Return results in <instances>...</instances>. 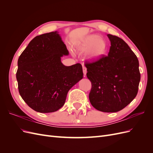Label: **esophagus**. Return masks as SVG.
Listing matches in <instances>:
<instances>
[{
  "mask_svg": "<svg viewBox=\"0 0 153 153\" xmlns=\"http://www.w3.org/2000/svg\"><path fill=\"white\" fill-rule=\"evenodd\" d=\"M83 73H84V75H86V74H87V68L84 66H83Z\"/></svg>",
  "mask_w": 153,
  "mask_h": 153,
  "instance_id": "obj_1",
  "label": "esophagus"
}]
</instances>
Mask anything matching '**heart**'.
Instances as JSON below:
<instances>
[{
    "instance_id": "obj_1",
    "label": "heart",
    "mask_w": 153,
    "mask_h": 153,
    "mask_svg": "<svg viewBox=\"0 0 153 153\" xmlns=\"http://www.w3.org/2000/svg\"><path fill=\"white\" fill-rule=\"evenodd\" d=\"M76 49L81 53H86V57L91 60L98 59L107 49L106 41L96 34L87 36L75 44Z\"/></svg>"
}]
</instances>
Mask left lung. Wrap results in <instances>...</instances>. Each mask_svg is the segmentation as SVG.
<instances>
[{
  "mask_svg": "<svg viewBox=\"0 0 153 153\" xmlns=\"http://www.w3.org/2000/svg\"><path fill=\"white\" fill-rule=\"evenodd\" d=\"M111 46L107 56L86 62L87 77L91 82L89 95L93 107L103 112L121 110L135 98L140 80L139 62L128 44L107 34Z\"/></svg>",
  "mask_w": 153,
  "mask_h": 153,
  "instance_id": "left-lung-1",
  "label": "left lung"
}]
</instances>
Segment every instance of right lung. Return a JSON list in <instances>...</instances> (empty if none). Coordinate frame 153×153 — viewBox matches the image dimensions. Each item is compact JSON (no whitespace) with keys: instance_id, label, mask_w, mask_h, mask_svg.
Returning a JSON list of instances; mask_svg holds the SVG:
<instances>
[{"instance_id":"1","label":"right lung","mask_w":153,"mask_h":153,"mask_svg":"<svg viewBox=\"0 0 153 153\" xmlns=\"http://www.w3.org/2000/svg\"><path fill=\"white\" fill-rule=\"evenodd\" d=\"M58 33L35 37L18 60L19 93L29 107L41 113L61 108L69 89L83 78L80 64L66 66L61 62L69 52Z\"/></svg>"}]
</instances>
